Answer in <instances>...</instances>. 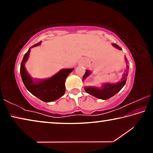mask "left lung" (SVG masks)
<instances>
[{"mask_svg": "<svg viewBox=\"0 0 153 153\" xmlns=\"http://www.w3.org/2000/svg\"><path fill=\"white\" fill-rule=\"evenodd\" d=\"M113 46H115V48H117L119 50H121V48L116 44H112ZM126 61L128 63V59L126 57H125ZM129 69V66L127 65V69L126 71L124 72L122 78H121L120 82H118L115 84H110V83H106L102 85V87H94V86H89L84 88L86 92L88 93V94L94 96L96 98H100L102 100H107L110 98L111 97H113L114 95H115L117 92H119L121 90V88L124 86V85L126 84L127 77H128V70ZM91 72L88 70H86V73L83 76V80H84L87 77H88Z\"/></svg>", "mask_w": 153, "mask_h": 153, "instance_id": "8db88e82", "label": "left lung"}]
</instances>
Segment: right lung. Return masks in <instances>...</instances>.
<instances>
[{
  "mask_svg": "<svg viewBox=\"0 0 153 153\" xmlns=\"http://www.w3.org/2000/svg\"><path fill=\"white\" fill-rule=\"evenodd\" d=\"M41 42L33 45L31 48L40 45ZM30 48L23 58L20 66V73L25 88L33 95L44 102H48L57 100L63 96L65 92V82L69 74L74 69H63L50 78L43 80H36L31 77L26 71L25 63L29 57Z\"/></svg>",
  "mask_w": 153,
  "mask_h": 153,
  "instance_id": "add662e5",
  "label": "right lung"
}]
</instances>
